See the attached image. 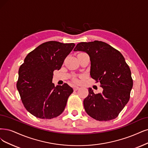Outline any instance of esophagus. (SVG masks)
I'll list each match as a JSON object with an SVG mask.
<instances>
[{"mask_svg":"<svg viewBox=\"0 0 148 148\" xmlns=\"http://www.w3.org/2000/svg\"><path fill=\"white\" fill-rule=\"evenodd\" d=\"M73 89H74V91H77V90H79V86H74V88H73Z\"/></svg>","mask_w":148,"mask_h":148,"instance_id":"34e87169","label":"esophagus"}]
</instances>
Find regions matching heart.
<instances>
[{
	"label": "heart",
	"instance_id": "obj_1",
	"mask_svg": "<svg viewBox=\"0 0 148 148\" xmlns=\"http://www.w3.org/2000/svg\"><path fill=\"white\" fill-rule=\"evenodd\" d=\"M75 82H78V81H77V80H75Z\"/></svg>",
	"mask_w": 148,
	"mask_h": 148
}]
</instances>
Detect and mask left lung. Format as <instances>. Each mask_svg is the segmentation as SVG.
<instances>
[{
  "instance_id": "left-lung-1",
  "label": "left lung",
  "mask_w": 148,
  "mask_h": 148,
  "mask_svg": "<svg viewBox=\"0 0 148 148\" xmlns=\"http://www.w3.org/2000/svg\"><path fill=\"white\" fill-rule=\"evenodd\" d=\"M74 51L88 54L91 77L100 82L103 88L102 93L98 94L88 88L89 94L84 101L86 112L99 121L115 119L129 101L133 86L131 71L123 56L99 41L78 43Z\"/></svg>"
}]
</instances>
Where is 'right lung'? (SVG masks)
Listing matches in <instances>:
<instances>
[{"instance_id":"obj_1","label":"right lung","mask_w":148,"mask_h":148,"mask_svg":"<svg viewBox=\"0 0 148 148\" xmlns=\"http://www.w3.org/2000/svg\"><path fill=\"white\" fill-rule=\"evenodd\" d=\"M74 46V43L44 42L27 55L21 65L16 86L26 110L35 117L52 119L64 111L73 90L67 84L55 86L53 73L61 68Z\"/></svg>"}]
</instances>
